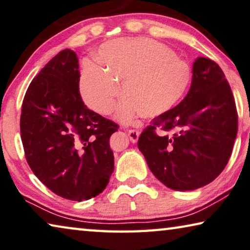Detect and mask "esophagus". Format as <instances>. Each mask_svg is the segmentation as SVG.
<instances>
[{"instance_id": "obj_1", "label": "esophagus", "mask_w": 250, "mask_h": 250, "mask_svg": "<svg viewBox=\"0 0 250 250\" xmlns=\"http://www.w3.org/2000/svg\"><path fill=\"white\" fill-rule=\"evenodd\" d=\"M127 133H128V136H129V140L133 142V143H135L138 140V136H140V132H138L137 129H127Z\"/></svg>"}]
</instances>
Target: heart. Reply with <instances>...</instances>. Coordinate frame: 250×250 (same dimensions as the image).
<instances>
[{
  "label": "heart",
  "mask_w": 250,
  "mask_h": 250,
  "mask_svg": "<svg viewBox=\"0 0 250 250\" xmlns=\"http://www.w3.org/2000/svg\"><path fill=\"white\" fill-rule=\"evenodd\" d=\"M99 63L87 61L79 91L87 107L109 114L122 89L117 118L128 123L138 115L156 117L182 101L192 83V68L173 49L148 38H123L99 49Z\"/></svg>",
  "instance_id": "obj_1"
}]
</instances>
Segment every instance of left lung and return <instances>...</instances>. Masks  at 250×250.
Instances as JSON below:
<instances>
[{
  "mask_svg": "<svg viewBox=\"0 0 250 250\" xmlns=\"http://www.w3.org/2000/svg\"><path fill=\"white\" fill-rule=\"evenodd\" d=\"M192 72L186 98L155 117L137 142L152 173L176 191L212 182L228 163L238 130L235 98L221 68L200 57Z\"/></svg>",
  "mask_w": 250,
  "mask_h": 250,
  "instance_id": "obj_1",
  "label": "left lung"
}]
</instances>
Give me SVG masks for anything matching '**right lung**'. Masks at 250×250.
<instances>
[{"label":"right lung","instance_id":"right-lung-1","mask_svg":"<svg viewBox=\"0 0 250 250\" xmlns=\"http://www.w3.org/2000/svg\"><path fill=\"white\" fill-rule=\"evenodd\" d=\"M79 63L62 50L34 77L22 103L26 162L59 197L83 201L102 193L114 171L109 146L116 123L88 109L79 93Z\"/></svg>","mask_w":250,"mask_h":250}]
</instances>
